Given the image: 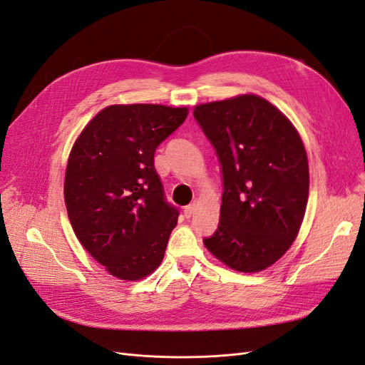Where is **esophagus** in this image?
Returning a JSON list of instances; mask_svg holds the SVG:
<instances>
[{
  "instance_id": "1",
  "label": "esophagus",
  "mask_w": 365,
  "mask_h": 365,
  "mask_svg": "<svg viewBox=\"0 0 365 365\" xmlns=\"http://www.w3.org/2000/svg\"><path fill=\"white\" fill-rule=\"evenodd\" d=\"M195 210H196L195 204L187 205V207L184 208V216H185V217H192V216H193V213H195Z\"/></svg>"
}]
</instances>
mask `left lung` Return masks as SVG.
I'll return each instance as SVG.
<instances>
[{
    "label": "left lung",
    "mask_w": 365,
    "mask_h": 365,
    "mask_svg": "<svg viewBox=\"0 0 365 365\" xmlns=\"http://www.w3.org/2000/svg\"><path fill=\"white\" fill-rule=\"evenodd\" d=\"M224 181L217 230L204 245L240 272H259L289 250L309 196L306 149L277 108L254 94L195 106Z\"/></svg>",
    "instance_id": "1"
}]
</instances>
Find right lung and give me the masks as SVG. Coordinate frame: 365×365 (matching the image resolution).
Listing matches in <instances>:
<instances>
[{
  "label": "right lung",
  "instance_id": "obj_1",
  "mask_svg": "<svg viewBox=\"0 0 365 365\" xmlns=\"http://www.w3.org/2000/svg\"><path fill=\"white\" fill-rule=\"evenodd\" d=\"M187 108L111 105L81 132L65 172V204L83 248L121 280H140L164 257L178 208L165 201L153 165Z\"/></svg>",
  "mask_w": 365,
  "mask_h": 365
}]
</instances>
